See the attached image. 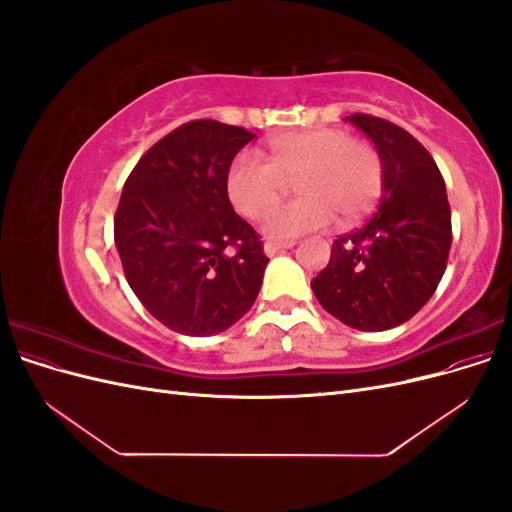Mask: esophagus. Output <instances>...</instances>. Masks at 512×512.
<instances>
[{
	"instance_id": "1",
	"label": "esophagus",
	"mask_w": 512,
	"mask_h": 512,
	"mask_svg": "<svg viewBox=\"0 0 512 512\" xmlns=\"http://www.w3.org/2000/svg\"><path fill=\"white\" fill-rule=\"evenodd\" d=\"M294 241H267L265 243V254L267 256H275L277 252H284L288 247H292Z\"/></svg>"
}]
</instances>
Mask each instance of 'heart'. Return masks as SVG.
Instances as JSON below:
<instances>
[{"mask_svg":"<svg viewBox=\"0 0 512 512\" xmlns=\"http://www.w3.org/2000/svg\"><path fill=\"white\" fill-rule=\"evenodd\" d=\"M294 176L302 196L270 212L285 179ZM226 190L245 218L270 212L262 220L265 237L290 241L329 226L333 213L339 224H350L374 209L384 190V162L374 145L346 130H294L273 138L269 162L252 153L232 160Z\"/></svg>","mask_w":512,"mask_h":512,"instance_id":"1","label":"heart"}]
</instances>
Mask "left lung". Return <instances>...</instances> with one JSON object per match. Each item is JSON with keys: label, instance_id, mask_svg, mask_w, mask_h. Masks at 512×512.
<instances>
[{"label": "left lung", "instance_id": "left-lung-1", "mask_svg": "<svg viewBox=\"0 0 512 512\" xmlns=\"http://www.w3.org/2000/svg\"><path fill=\"white\" fill-rule=\"evenodd\" d=\"M384 162V194L363 226L339 235L312 290L331 316L359 331L410 320L436 292L453 243L451 205L431 153L395 123L354 113Z\"/></svg>", "mask_w": 512, "mask_h": 512}]
</instances>
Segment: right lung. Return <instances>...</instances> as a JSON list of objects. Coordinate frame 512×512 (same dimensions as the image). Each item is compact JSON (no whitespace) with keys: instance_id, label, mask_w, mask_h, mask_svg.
<instances>
[{"instance_id":"right-lung-1","label":"right lung","mask_w":512,"mask_h":512,"mask_svg":"<svg viewBox=\"0 0 512 512\" xmlns=\"http://www.w3.org/2000/svg\"><path fill=\"white\" fill-rule=\"evenodd\" d=\"M256 134L188 121L132 168L115 213L123 273L147 312L183 335L232 327L258 297L267 254L235 213L228 168Z\"/></svg>"}]
</instances>
